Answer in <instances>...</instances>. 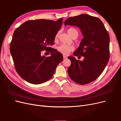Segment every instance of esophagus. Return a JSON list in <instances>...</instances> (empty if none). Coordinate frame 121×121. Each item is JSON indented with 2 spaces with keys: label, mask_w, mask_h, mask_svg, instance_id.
I'll return each instance as SVG.
<instances>
[{
  "label": "esophagus",
  "mask_w": 121,
  "mask_h": 121,
  "mask_svg": "<svg viewBox=\"0 0 121 121\" xmlns=\"http://www.w3.org/2000/svg\"><path fill=\"white\" fill-rule=\"evenodd\" d=\"M63 57H64V59H65V58H67V56H65V55H64Z\"/></svg>",
  "instance_id": "1"
}]
</instances>
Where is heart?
Here are the masks:
<instances>
[{"label": "heart", "mask_w": 121, "mask_h": 121, "mask_svg": "<svg viewBox=\"0 0 121 121\" xmlns=\"http://www.w3.org/2000/svg\"><path fill=\"white\" fill-rule=\"evenodd\" d=\"M68 33L71 37L73 34H74V33H76L78 35L77 31L74 28L69 29L68 30ZM58 37V33H57L56 34V36H55V40H56ZM57 49L61 53H63L64 54H68L71 52V51H72L73 49H74V47H73L72 46L69 45L67 44H62L60 46H58Z\"/></svg>", "instance_id": "1"}]
</instances>
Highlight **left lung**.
I'll return each instance as SVG.
<instances>
[{
  "label": "left lung",
  "instance_id": "8db88e82",
  "mask_svg": "<svg viewBox=\"0 0 121 121\" xmlns=\"http://www.w3.org/2000/svg\"><path fill=\"white\" fill-rule=\"evenodd\" d=\"M79 28L83 38L75 56H83L82 61L74 56H68L71 65L68 69L70 78L75 82L84 85L96 80L104 71L109 59V36L99 18L82 14L70 17L65 22V26Z\"/></svg>",
  "mask_w": 121,
  "mask_h": 121
}]
</instances>
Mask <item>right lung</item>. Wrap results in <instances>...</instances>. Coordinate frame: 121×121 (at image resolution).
Here are the masks:
<instances>
[{
  "label": "right lung",
  "mask_w": 121,
  "mask_h": 121,
  "mask_svg": "<svg viewBox=\"0 0 121 121\" xmlns=\"http://www.w3.org/2000/svg\"><path fill=\"white\" fill-rule=\"evenodd\" d=\"M63 20L60 18L56 21H28L14 32L10 52L18 74L28 82L40 84L47 81L63 61V54L50 47L54 44L55 36L61 28ZM44 50L49 52L51 56H42Z\"/></svg>",
  "instance_id": "add662e5"
}]
</instances>
